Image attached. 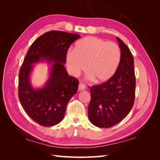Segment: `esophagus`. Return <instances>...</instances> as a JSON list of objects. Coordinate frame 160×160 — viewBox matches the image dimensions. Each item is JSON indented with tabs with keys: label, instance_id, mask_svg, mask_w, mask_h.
Masks as SVG:
<instances>
[{
	"label": "esophagus",
	"instance_id": "34e87169",
	"mask_svg": "<svg viewBox=\"0 0 160 160\" xmlns=\"http://www.w3.org/2000/svg\"><path fill=\"white\" fill-rule=\"evenodd\" d=\"M85 89V85L83 83H80L79 85V91H83Z\"/></svg>",
	"mask_w": 160,
	"mask_h": 160
}]
</instances>
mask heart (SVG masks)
Returning <instances> with one entry per match:
<instances>
[{"label":"heart","mask_w":160,"mask_h":160,"mask_svg":"<svg viewBox=\"0 0 160 160\" xmlns=\"http://www.w3.org/2000/svg\"><path fill=\"white\" fill-rule=\"evenodd\" d=\"M120 60L121 51L116 43L94 37L78 41L74 51H68L66 55L67 67L72 75H79L86 67L87 77L95 83L110 79L117 71Z\"/></svg>","instance_id":"obj_1"}]
</instances>
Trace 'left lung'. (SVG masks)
<instances>
[{
    "mask_svg": "<svg viewBox=\"0 0 160 160\" xmlns=\"http://www.w3.org/2000/svg\"><path fill=\"white\" fill-rule=\"evenodd\" d=\"M121 60L115 73L101 85L92 86L88 118L92 124L109 128L126 117L135 100V76L133 57L128 46L117 37Z\"/></svg>",
    "mask_w": 160,
    "mask_h": 160,
    "instance_id": "left-lung-1",
    "label": "left lung"
}]
</instances>
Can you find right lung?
<instances>
[{"instance_id":"1","label":"right lung","mask_w":160,"mask_h":160,"mask_svg":"<svg viewBox=\"0 0 160 160\" xmlns=\"http://www.w3.org/2000/svg\"><path fill=\"white\" fill-rule=\"evenodd\" d=\"M81 36L59 31L47 32L33 42L19 71L18 98L29 117L42 126L50 127L64 118L67 105L77 91L79 81L69 76L64 64L69 47ZM41 61L53 63L43 88L34 89L30 74L33 64Z\"/></svg>"}]
</instances>
